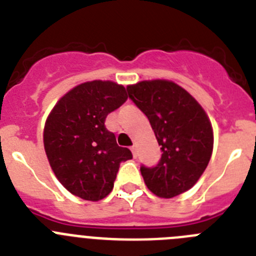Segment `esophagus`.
I'll list each match as a JSON object with an SVG mask.
<instances>
[{"mask_svg": "<svg viewBox=\"0 0 256 256\" xmlns=\"http://www.w3.org/2000/svg\"><path fill=\"white\" fill-rule=\"evenodd\" d=\"M130 150H132L133 158H137V148H136V146H132V148H130Z\"/></svg>", "mask_w": 256, "mask_h": 256, "instance_id": "esophagus-1", "label": "esophagus"}]
</instances>
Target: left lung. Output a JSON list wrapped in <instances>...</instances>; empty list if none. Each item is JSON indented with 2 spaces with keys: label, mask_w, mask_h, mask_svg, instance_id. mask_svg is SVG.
<instances>
[{
  "label": "left lung",
  "mask_w": 256,
  "mask_h": 256,
  "mask_svg": "<svg viewBox=\"0 0 256 256\" xmlns=\"http://www.w3.org/2000/svg\"><path fill=\"white\" fill-rule=\"evenodd\" d=\"M128 96L148 116L162 150L159 162L141 174L156 196L172 198L191 188L212 158V128L200 104L182 87L164 79L126 87Z\"/></svg>",
  "instance_id": "8db88e82"
}]
</instances>
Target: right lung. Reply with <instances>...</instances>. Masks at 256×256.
I'll use <instances>...</instances> for the list:
<instances>
[{
	"mask_svg": "<svg viewBox=\"0 0 256 256\" xmlns=\"http://www.w3.org/2000/svg\"><path fill=\"white\" fill-rule=\"evenodd\" d=\"M126 88L92 80L70 90L58 101L44 124V144L56 178L70 194L98 201L112 192L130 148L118 146L106 130V116L126 101Z\"/></svg>",
	"mask_w": 256,
	"mask_h": 256,
	"instance_id": "obj_1",
	"label": "right lung"
}]
</instances>
